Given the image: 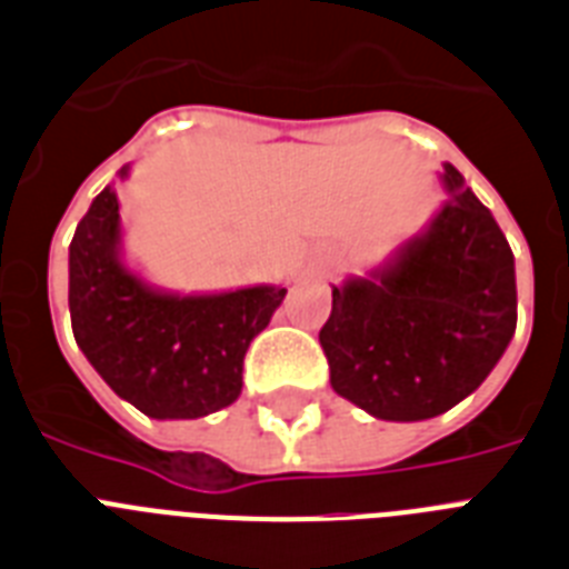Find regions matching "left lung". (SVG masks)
<instances>
[{
	"label": "left lung",
	"instance_id": "left-lung-1",
	"mask_svg": "<svg viewBox=\"0 0 569 569\" xmlns=\"http://www.w3.org/2000/svg\"><path fill=\"white\" fill-rule=\"evenodd\" d=\"M429 224L380 269L332 286L318 332L330 386L380 420H427L473 395L517 327L515 253L456 166Z\"/></svg>",
	"mask_w": 569,
	"mask_h": 569
}]
</instances>
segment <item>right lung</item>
<instances>
[{
    "label": "right lung",
    "mask_w": 569,
    "mask_h": 569,
    "mask_svg": "<svg viewBox=\"0 0 569 569\" xmlns=\"http://www.w3.org/2000/svg\"><path fill=\"white\" fill-rule=\"evenodd\" d=\"M131 166L119 169L128 178ZM283 286L178 295L122 260L117 189L104 187L69 244V318L78 348L122 400L157 420L219 412L242 395L253 336L283 303Z\"/></svg>",
    "instance_id": "add662e5"
}]
</instances>
